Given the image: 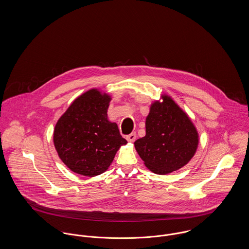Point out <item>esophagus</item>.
<instances>
[{
	"label": "esophagus",
	"instance_id": "obj_1",
	"mask_svg": "<svg viewBox=\"0 0 249 249\" xmlns=\"http://www.w3.org/2000/svg\"><path fill=\"white\" fill-rule=\"evenodd\" d=\"M126 139L129 141V142H134L135 141V139H136V133L135 132H132L131 134H129V135H127L126 136Z\"/></svg>",
	"mask_w": 249,
	"mask_h": 249
}]
</instances>
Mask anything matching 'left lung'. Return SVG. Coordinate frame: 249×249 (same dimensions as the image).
Returning a JSON list of instances; mask_svg holds the SVG:
<instances>
[{
    "label": "left lung",
    "instance_id": "8db88e82",
    "mask_svg": "<svg viewBox=\"0 0 249 249\" xmlns=\"http://www.w3.org/2000/svg\"><path fill=\"white\" fill-rule=\"evenodd\" d=\"M151 105L146 119V135L134 146L146 167L164 175L184 166L194 156L198 134L188 116L168 96Z\"/></svg>",
    "mask_w": 249,
    "mask_h": 249
}]
</instances>
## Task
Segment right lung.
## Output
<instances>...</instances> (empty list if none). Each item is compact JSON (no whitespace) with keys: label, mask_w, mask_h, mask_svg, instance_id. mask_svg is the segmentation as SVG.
Returning <instances> with one entry per match:
<instances>
[{"label":"right lung","mask_w":249,"mask_h":249,"mask_svg":"<svg viewBox=\"0 0 249 249\" xmlns=\"http://www.w3.org/2000/svg\"><path fill=\"white\" fill-rule=\"evenodd\" d=\"M111 98L91 89L59 118L53 143L60 159L75 173L95 177L108 169L119 146L127 144L107 118Z\"/></svg>","instance_id":"add662e5"}]
</instances>
